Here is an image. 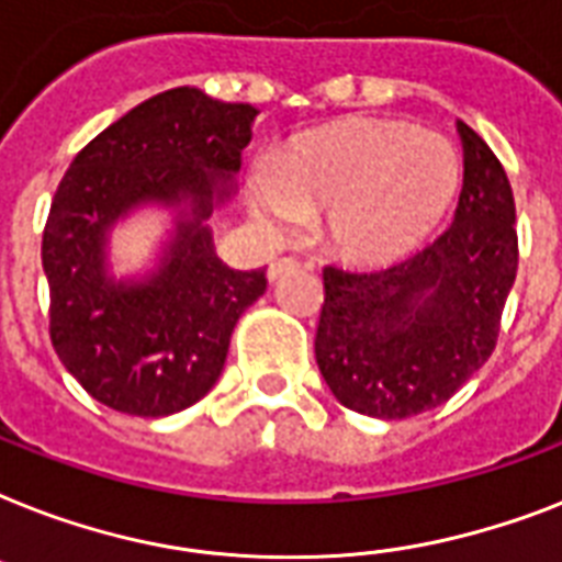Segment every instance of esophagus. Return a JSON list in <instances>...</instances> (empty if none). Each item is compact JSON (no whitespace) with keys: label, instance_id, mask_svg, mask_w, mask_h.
<instances>
[{"label":"esophagus","instance_id":"obj_1","mask_svg":"<svg viewBox=\"0 0 562 562\" xmlns=\"http://www.w3.org/2000/svg\"><path fill=\"white\" fill-rule=\"evenodd\" d=\"M296 268H300V262H296V259H277V262H273L271 268H268V280L271 282H277L280 280V277H285V273L289 271H296Z\"/></svg>","mask_w":562,"mask_h":562}]
</instances>
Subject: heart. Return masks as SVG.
<instances>
[{"instance_id": "b5f03b06", "label": "heart", "mask_w": 562, "mask_h": 562, "mask_svg": "<svg viewBox=\"0 0 562 562\" xmlns=\"http://www.w3.org/2000/svg\"><path fill=\"white\" fill-rule=\"evenodd\" d=\"M462 158L413 123L349 117L305 135L250 181L254 213L285 231L300 213L323 218L331 248L355 262H392L422 248L453 210Z\"/></svg>"}]
</instances>
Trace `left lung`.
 <instances>
[{"label": "left lung", "instance_id": "8db88e82", "mask_svg": "<svg viewBox=\"0 0 562 562\" xmlns=\"http://www.w3.org/2000/svg\"><path fill=\"white\" fill-rule=\"evenodd\" d=\"M459 135L464 187L439 239L386 268H323L314 355L355 413L395 422L441 407L496 349L519 266L514 190L468 123Z\"/></svg>", "mask_w": 562, "mask_h": 562}]
</instances>
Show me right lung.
I'll return each mask as SVG.
<instances>
[{
  "instance_id": "add662e5",
  "label": "right lung",
  "mask_w": 562,
  "mask_h": 562,
  "mask_svg": "<svg viewBox=\"0 0 562 562\" xmlns=\"http://www.w3.org/2000/svg\"><path fill=\"white\" fill-rule=\"evenodd\" d=\"M257 109L178 86L91 138L59 181L43 231L48 335L91 398L161 418L204 398L266 268L234 271L202 225L234 190ZM191 202L165 266L147 283L108 280V227L135 203Z\"/></svg>"
}]
</instances>
